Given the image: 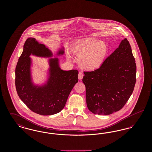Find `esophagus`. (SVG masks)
Instances as JSON below:
<instances>
[{"label": "esophagus", "mask_w": 152, "mask_h": 152, "mask_svg": "<svg viewBox=\"0 0 152 152\" xmlns=\"http://www.w3.org/2000/svg\"><path fill=\"white\" fill-rule=\"evenodd\" d=\"M83 77V73L82 72L79 73V75H78V78L80 80L82 79Z\"/></svg>", "instance_id": "34e87169"}]
</instances>
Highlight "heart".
<instances>
[{"mask_svg": "<svg viewBox=\"0 0 152 152\" xmlns=\"http://www.w3.org/2000/svg\"><path fill=\"white\" fill-rule=\"evenodd\" d=\"M71 50L78 56L80 66L86 70H94L101 66L108 53L106 43L95 37L81 39L73 44ZM67 58L70 59L69 55Z\"/></svg>", "mask_w": 152, "mask_h": 152, "instance_id": "obj_1", "label": "heart"}]
</instances>
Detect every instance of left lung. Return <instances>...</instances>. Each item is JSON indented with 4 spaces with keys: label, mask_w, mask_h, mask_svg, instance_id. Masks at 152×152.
Here are the masks:
<instances>
[{
    "label": "left lung",
    "mask_w": 152,
    "mask_h": 152,
    "mask_svg": "<svg viewBox=\"0 0 152 152\" xmlns=\"http://www.w3.org/2000/svg\"><path fill=\"white\" fill-rule=\"evenodd\" d=\"M84 73L88 109L100 115L120 110L132 94L136 81L135 58L128 40H123L99 69Z\"/></svg>",
    "instance_id": "1"
}]
</instances>
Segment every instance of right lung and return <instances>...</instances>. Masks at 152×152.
Instances as JSON below:
<instances>
[{
    "label": "right lung",
    "mask_w": 152,
    "mask_h": 152,
    "mask_svg": "<svg viewBox=\"0 0 152 152\" xmlns=\"http://www.w3.org/2000/svg\"><path fill=\"white\" fill-rule=\"evenodd\" d=\"M64 53V47L52 53L49 47L29 37L23 46L15 69V86L22 101L32 112L48 116L60 112L65 106L70 92L78 82L77 70L61 69L57 58ZM31 56L51 58L47 60L49 68L43 82L37 83L31 75L33 61Z\"/></svg>",
    "instance_id": "obj_1"
}]
</instances>
